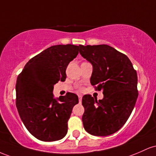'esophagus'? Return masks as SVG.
I'll return each mask as SVG.
<instances>
[{
	"label": "esophagus",
	"instance_id": "34e87169",
	"mask_svg": "<svg viewBox=\"0 0 156 156\" xmlns=\"http://www.w3.org/2000/svg\"><path fill=\"white\" fill-rule=\"evenodd\" d=\"M78 97H79V101H80V102H81V101H82V98H83V96H82V95H78Z\"/></svg>",
	"mask_w": 156,
	"mask_h": 156
}]
</instances>
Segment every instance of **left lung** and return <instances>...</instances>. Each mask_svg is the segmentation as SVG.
<instances>
[{
	"instance_id": "obj_1",
	"label": "left lung",
	"mask_w": 156,
	"mask_h": 156,
	"mask_svg": "<svg viewBox=\"0 0 156 156\" xmlns=\"http://www.w3.org/2000/svg\"><path fill=\"white\" fill-rule=\"evenodd\" d=\"M80 46V55L93 66L90 83L104 94L99 101L83 96L84 128L93 136H109L125 125L133 110L139 95L137 73L128 57L110 45Z\"/></svg>"
}]
</instances>
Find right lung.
<instances>
[{
	"instance_id": "right-lung-1",
	"label": "right lung",
	"mask_w": 156,
	"mask_h": 156,
	"mask_svg": "<svg viewBox=\"0 0 156 156\" xmlns=\"http://www.w3.org/2000/svg\"><path fill=\"white\" fill-rule=\"evenodd\" d=\"M80 45L51 46L31 58L17 78L16 107L29 132L43 141L62 139L77 95L67 93L55 99L54 85L66 79L68 65L76 57Z\"/></svg>"
}]
</instances>
